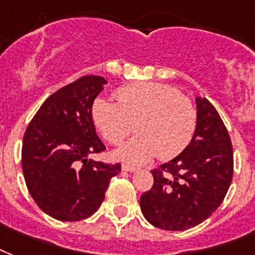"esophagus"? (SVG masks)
Listing matches in <instances>:
<instances>
[{
	"instance_id": "esophagus-1",
	"label": "esophagus",
	"mask_w": 255,
	"mask_h": 255,
	"mask_svg": "<svg viewBox=\"0 0 255 255\" xmlns=\"http://www.w3.org/2000/svg\"><path fill=\"white\" fill-rule=\"evenodd\" d=\"M122 170L124 171H130V173H133V171H137L138 170V167L135 166H131V165H122Z\"/></svg>"
}]
</instances>
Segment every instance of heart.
<instances>
[{
  "mask_svg": "<svg viewBox=\"0 0 255 255\" xmlns=\"http://www.w3.org/2000/svg\"><path fill=\"white\" fill-rule=\"evenodd\" d=\"M116 97L117 102L96 98L90 113L112 145L121 143L133 129L138 133L116 150L117 158L130 163H145L155 154L161 159L174 158L194 137L197 109L173 86L138 82L118 88Z\"/></svg>",
  "mask_w": 255,
  "mask_h": 255,
  "instance_id": "obj_1",
  "label": "heart"
}]
</instances>
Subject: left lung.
I'll return each instance as SVG.
<instances>
[{
	"label": "left lung",
	"instance_id": "1",
	"mask_svg": "<svg viewBox=\"0 0 255 255\" xmlns=\"http://www.w3.org/2000/svg\"><path fill=\"white\" fill-rule=\"evenodd\" d=\"M198 124L182 153L151 170L154 183L139 199L142 214L163 230L194 228L216 212L233 179V146L216 108L197 97Z\"/></svg>",
	"mask_w": 255,
	"mask_h": 255
}]
</instances>
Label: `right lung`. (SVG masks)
I'll return each mask as SVG.
<instances>
[{
  "mask_svg": "<svg viewBox=\"0 0 255 255\" xmlns=\"http://www.w3.org/2000/svg\"><path fill=\"white\" fill-rule=\"evenodd\" d=\"M108 84L85 76L53 93L27 125L22 142L23 177L38 208L53 218L74 222L98 210L121 165L88 157L106 149L96 133L92 105Z\"/></svg>",
  "mask_w": 255,
  "mask_h": 255,
  "instance_id": "obj_1",
  "label": "right lung"
}]
</instances>
